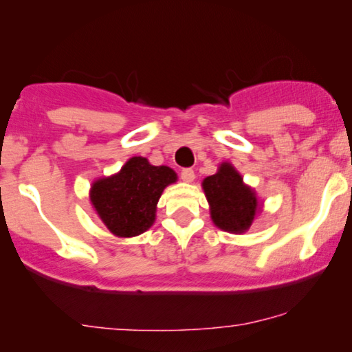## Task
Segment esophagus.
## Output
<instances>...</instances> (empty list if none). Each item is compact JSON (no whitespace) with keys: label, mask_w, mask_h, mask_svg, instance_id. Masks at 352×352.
<instances>
[{"label":"esophagus","mask_w":352,"mask_h":352,"mask_svg":"<svg viewBox=\"0 0 352 352\" xmlns=\"http://www.w3.org/2000/svg\"><path fill=\"white\" fill-rule=\"evenodd\" d=\"M181 179L184 182H192L195 179V173L192 168H186V170L181 171Z\"/></svg>","instance_id":"34e87169"}]
</instances>
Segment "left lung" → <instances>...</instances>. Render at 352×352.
<instances>
[{"label": "left lung", "mask_w": 352, "mask_h": 352, "mask_svg": "<svg viewBox=\"0 0 352 352\" xmlns=\"http://www.w3.org/2000/svg\"><path fill=\"white\" fill-rule=\"evenodd\" d=\"M201 187L210 204L211 219L219 229L232 234L250 229L259 211L256 194L243 184V177L230 163H221L218 173L205 177Z\"/></svg>", "instance_id": "obj_1"}]
</instances>
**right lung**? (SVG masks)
I'll use <instances>...</instances> for the list:
<instances>
[{
	"label": "right lung",
	"mask_w": 352,
	"mask_h": 352,
	"mask_svg": "<svg viewBox=\"0 0 352 352\" xmlns=\"http://www.w3.org/2000/svg\"><path fill=\"white\" fill-rule=\"evenodd\" d=\"M177 175L168 166H153L144 157H133L117 175L93 182L91 204L107 229L117 237H134L155 221L157 204Z\"/></svg>",
	"instance_id": "add662e5"
}]
</instances>
